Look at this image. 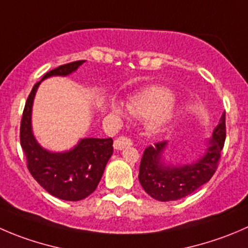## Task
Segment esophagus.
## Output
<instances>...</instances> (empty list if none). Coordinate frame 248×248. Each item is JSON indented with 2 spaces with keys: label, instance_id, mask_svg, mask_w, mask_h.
Here are the masks:
<instances>
[{
  "label": "esophagus",
  "instance_id": "obj_1",
  "mask_svg": "<svg viewBox=\"0 0 248 248\" xmlns=\"http://www.w3.org/2000/svg\"><path fill=\"white\" fill-rule=\"evenodd\" d=\"M131 145H132V140L124 136L119 137V138L115 139L114 141V148L116 149V150H122L124 148H127V146H131Z\"/></svg>",
  "mask_w": 248,
  "mask_h": 248
}]
</instances>
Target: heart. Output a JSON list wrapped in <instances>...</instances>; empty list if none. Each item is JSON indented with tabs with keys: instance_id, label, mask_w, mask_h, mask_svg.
Listing matches in <instances>:
<instances>
[{
	"instance_id": "heart-1",
	"label": "heart",
	"mask_w": 248,
	"mask_h": 248,
	"mask_svg": "<svg viewBox=\"0 0 248 248\" xmlns=\"http://www.w3.org/2000/svg\"><path fill=\"white\" fill-rule=\"evenodd\" d=\"M173 100L174 95L168 88L155 86L133 95L129 99L127 109L133 116L139 119H150L148 126L149 131L157 134L162 132L173 119V110L170 105ZM112 109L120 116H126L127 109L124 105L115 104Z\"/></svg>"
}]
</instances>
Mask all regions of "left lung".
<instances>
[{
  "label": "left lung",
  "mask_w": 248,
  "mask_h": 248,
  "mask_svg": "<svg viewBox=\"0 0 248 248\" xmlns=\"http://www.w3.org/2000/svg\"><path fill=\"white\" fill-rule=\"evenodd\" d=\"M225 111L208 141L205 155L196 162L183 166L166 165L162 153L167 141H158L145 149L139 166V182L144 190L158 201H175L190 195L212 178L217 170L224 146Z\"/></svg>",
  "instance_id": "left-lung-1"
}]
</instances>
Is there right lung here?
Wrapping results in <instances>:
<instances>
[{"label":"right lung","mask_w":248,"mask_h":248,"mask_svg":"<svg viewBox=\"0 0 248 248\" xmlns=\"http://www.w3.org/2000/svg\"><path fill=\"white\" fill-rule=\"evenodd\" d=\"M86 60L64 64L48 71L42 78L66 76L78 70ZM37 82L31 90L20 122V145L26 166L36 182L50 195L66 201H80L97 189L105 166L112 155L111 138H85L65 153H50L35 139L31 129V109L37 91Z\"/></svg>","instance_id":"obj_1"}]
</instances>
